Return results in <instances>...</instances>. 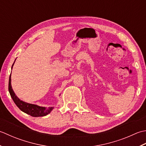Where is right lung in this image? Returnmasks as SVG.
Returning a JSON list of instances; mask_svg holds the SVG:
<instances>
[{
	"mask_svg": "<svg viewBox=\"0 0 146 146\" xmlns=\"http://www.w3.org/2000/svg\"><path fill=\"white\" fill-rule=\"evenodd\" d=\"M16 61V60H15ZM14 61V62H15ZM14 64L12 65V68L14 65ZM9 91L11 98H13L14 103L16 104V106L21 110L22 111L25 112V113H27L29 115L32 116L34 117H44L48 114H49L50 112L52 111V110L54 108V107H43V106H40L36 105H34V104L28 103L26 102H23V101L21 100L14 93V92L11 86V74L9 77Z\"/></svg>",
	"mask_w": 146,
	"mask_h": 146,
	"instance_id": "right-lung-1",
	"label": "right lung"
}]
</instances>
